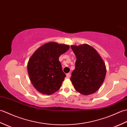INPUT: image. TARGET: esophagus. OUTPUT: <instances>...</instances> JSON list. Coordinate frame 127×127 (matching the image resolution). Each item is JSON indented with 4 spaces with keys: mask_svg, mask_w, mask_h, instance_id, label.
<instances>
[{
    "mask_svg": "<svg viewBox=\"0 0 127 127\" xmlns=\"http://www.w3.org/2000/svg\"><path fill=\"white\" fill-rule=\"evenodd\" d=\"M66 77L68 78V79H69V78H70V73H68V74H66Z\"/></svg>",
    "mask_w": 127,
    "mask_h": 127,
    "instance_id": "1",
    "label": "esophagus"
}]
</instances>
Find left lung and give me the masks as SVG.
Segmentation results:
<instances>
[{
    "mask_svg": "<svg viewBox=\"0 0 127 127\" xmlns=\"http://www.w3.org/2000/svg\"><path fill=\"white\" fill-rule=\"evenodd\" d=\"M71 48L76 57L75 68L70 78L75 90L83 95L95 93L106 76L104 61L90 45H71Z\"/></svg>",
    "mask_w": 127,
    "mask_h": 127,
    "instance_id": "obj_1",
    "label": "left lung"
}]
</instances>
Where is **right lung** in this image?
Wrapping results in <instances>:
<instances>
[{
    "instance_id": "right-lung-1",
    "label": "right lung",
    "mask_w": 127,
    "mask_h": 127,
    "mask_svg": "<svg viewBox=\"0 0 127 127\" xmlns=\"http://www.w3.org/2000/svg\"><path fill=\"white\" fill-rule=\"evenodd\" d=\"M69 49V46L50 42L40 47L28 63L30 80L41 93L50 95L61 88L66 75L59 57Z\"/></svg>"
}]
</instances>
